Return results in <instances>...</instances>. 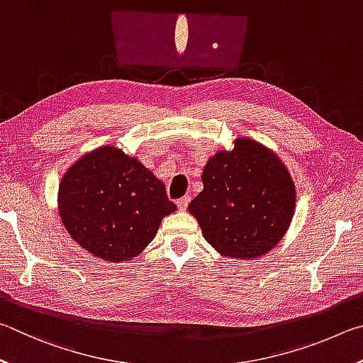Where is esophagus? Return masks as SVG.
I'll return each instance as SVG.
<instances>
[{"instance_id": "esophagus-1", "label": "esophagus", "mask_w": 363, "mask_h": 363, "mask_svg": "<svg viewBox=\"0 0 363 363\" xmlns=\"http://www.w3.org/2000/svg\"><path fill=\"white\" fill-rule=\"evenodd\" d=\"M189 201H191V198H189V196H183L182 199H178V201H177V207H178V211H186V207H188V204H189Z\"/></svg>"}]
</instances>
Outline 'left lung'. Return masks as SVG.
<instances>
[{"label":"left lung","mask_w":363,"mask_h":363,"mask_svg":"<svg viewBox=\"0 0 363 363\" xmlns=\"http://www.w3.org/2000/svg\"><path fill=\"white\" fill-rule=\"evenodd\" d=\"M204 189L189 202L208 244L223 257L255 258L287 233L296 191L285 164L262 143L236 138L202 172Z\"/></svg>","instance_id":"left-lung-1"}]
</instances>
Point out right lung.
Listing matches in <instances>:
<instances>
[{
	"mask_svg": "<svg viewBox=\"0 0 363 363\" xmlns=\"http://www.w3.org/2000/svg\"><path fill=\"white\" fill-rule=\"evenodd\" d=\"M57 201L74 242L113 263L138 257L162 218L177 211L164 183L111 145L87 152L65 172Z\"/></svg>",
	"mask_w": 363,
	"mask_h": 363,
	"instance_id": "obj_1",
	"label": "right lung"
}]
</instances>
